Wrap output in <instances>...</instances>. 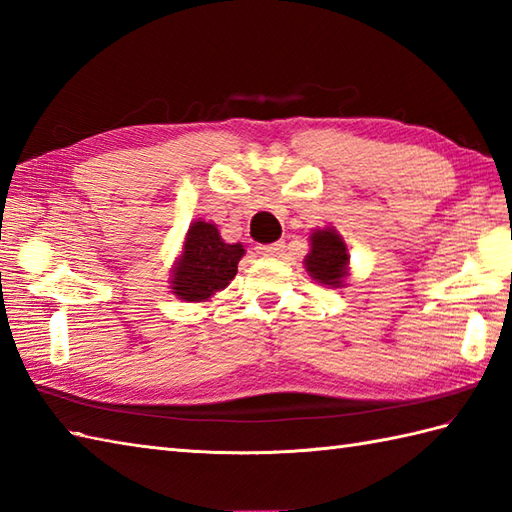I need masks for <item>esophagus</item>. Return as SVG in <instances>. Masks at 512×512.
Segmentation results:
<instances>
[{
  "label": "esophagus",
  "instance_id": "obj_1",
  "mask_svg": "<svg viewBox=\"0 0 512 512\" xmlns=\"http://www.w3.org/2000/svg\"><path fill=\"white\" fill-rule=\"evenodd\" d=\"M284 242H275V244H264V246H257V253L264 255V257H281L284 255Z\"/></svg>",
  "mask_w": 512,
  "mask_h": 512
}]
</instances>
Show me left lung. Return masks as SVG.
Wrapping results in <instances>:
<instances>
[{
  "label": "left lung",
  "mask_w": 512,
  "mask_h": 512,
  "mask_svg": "<svg viewBox=\"0 0 512 512\" xmlns=\"http://www.w3.org/2000/svg\"><path fill=\"white\" fill-rule=\"evenodd\" d=\"M306 273L325 288H345L350 279V250L334 226L314 228L310 253L303 259Z\"/></svg>",
  "instance_id": "8db88e82"
}]
</instances>
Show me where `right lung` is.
I'll use <instances>...</instances> for the list:
<instances>
[{"instance_id": "right-lung-1", "label": "right lung", "mask_w": 512, "mask_h": 512, "mask_svg": "<svg viewBox=\"0 0 512 512\" xmlns=\"http://www.w3.org/2000/svg\"><path fill=\"white\" fill-rule=\"evenodd\" d=\"M244 253L246 250L239 242H224L217 224L195 220L184 235L180 255L173 262L169 288L180 301H211L215 292L224 290L235 279L237 264Z\"/></svg>"}]
</instances>
